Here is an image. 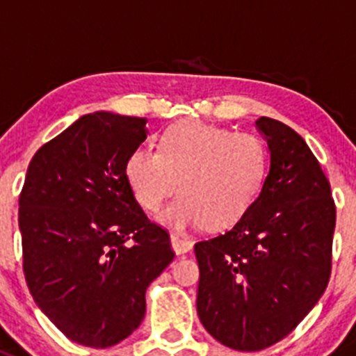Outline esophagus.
<instances>
[{"mask_svg": "<svg viewBox=\"0 0 356 356\" xmlns=\"http://www.w3.org/2000/svg\"><path fill=\"white\" fill-rule=\"evenodd\" d=\"M170 241H172V248H174L175 254H186L193 248V241L189 238L179 236V234H170Z\"/></svg>", "mask_w": 356, "mask_h": 356, "instance_id": "esophagus-1", "label": "esophagus"}]
</instances>
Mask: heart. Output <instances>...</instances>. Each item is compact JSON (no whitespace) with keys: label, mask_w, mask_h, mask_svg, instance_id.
<instances>
[{"label":"heart","mask_w":356,"mask_h":356,"mask_svg":"<svg viewBox=\"0 0 356 356\" xmlns=\"http://www.w3.org/2000/svg\"><path fill=\"white\" fill-rule=\"evenodd\" d=\"M268 174V153L259 137L182 120L160 136L158 153L132 151L125 177L146 212H158L175 191L182 193L160 216L186 229L205 222L227 227L245 216Z\"/></svg>","instance_id":"heart-1"}]
</instances>
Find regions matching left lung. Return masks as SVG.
<instances>
[{"label":"left lung","mask_w":356,"mask_h":356,"mask_svg":"<svg viewBox=\"0 0 356 356\" xmlns=\"http://www.w3.org/2000/svg\"><path fill=\"white\" fill-rule=\"evenodd\" d=\"M270 172L245 216L198 241L196 309L227 348L259 351L301 323L325 292L336 205L318 160L298 132L273 118L255 122Z\"/></svg>","instance_id":"obj_1"}]
</instances>
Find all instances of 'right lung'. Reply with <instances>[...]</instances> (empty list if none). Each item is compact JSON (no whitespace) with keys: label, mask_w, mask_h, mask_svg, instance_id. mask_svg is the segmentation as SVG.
<instances>
[{"label":"right lung","mask_w":356,"mask_h":356,"mask_svg":"<svg viewBox=\"0 0 356 356\" xmlns=\"http://www.w3.org/2000/svg\"><path fill=\"white\" fill-rule=\"evenodd\" d=\"M146 118L97 111L41 146L19 198L24 275L38 308L74 343L109 348L146 313V289L174 259L125 177Z\"/></svg>","instance_id":"obj_1"}]
</instances>
